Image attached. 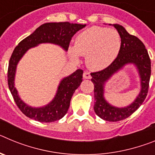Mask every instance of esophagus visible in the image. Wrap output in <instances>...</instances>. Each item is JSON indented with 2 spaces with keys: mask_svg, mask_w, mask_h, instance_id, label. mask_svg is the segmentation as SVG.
Wrapping results in <instances>:
<instances>
[{
  "mask_svg": "<svg viewBox=\"0 0 155 155\" xmlns=\"http://www.w3.org/2000/svg\"><path fill=\"white\" fill-rule=\"evenodd\" d=\"M83 78H84V79H91V74H90L89 72L85 71V72H84V74H83Z\"/></svg>",
  "mask_w": 155,
  "mask_h": 155,
  "instance_id": "obj_1",
  "label": "esophagus"
}]
</instances>
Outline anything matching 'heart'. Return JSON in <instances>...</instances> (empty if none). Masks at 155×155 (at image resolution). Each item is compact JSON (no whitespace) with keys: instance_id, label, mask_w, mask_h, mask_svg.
<instances>
[{"instance_id":"b5f03b06","label":"heart","mask_w":155,"mask_h":155,"mask_svg":"<svg viewBox=\"0 0 155 155\" xmlns=\"http://www.w3.org/2000/svg\"><path fill=\"white\" fill-rule=\"evenodd\" d=\"M122 39L118 31L102 26H92L77 35L74 46L69 47V54L78 61L79 56H86L90 69L100 71L109 67L118 57Z\"/></svg>"}]
</instances>
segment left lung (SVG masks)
Instances as JSON below:
<instances>
[{
  "label": "left lung",
  "instance_id": "obj_1",
  "mask_svg": "<svg viewBox=\"0 0 155 155\" xmlns=\"http://www.w3.org/2000/svg\"><path fill=\"white\" fill-rule=\"evenodd\" d=\"M113 26L122 39V46L118 57L104 70L91 73V81L94 86V110L100 118L109 122L125 120L142 105L148 92L151 71L150 59L143 42L137 37L130 35L122 25L114 24ZM128 63L134 64L138 68L142 89L130 105L124 108L116 107L110 105L104 98V85L114 73Z\"/></svg>",
  "mask_w": 155,
  "mask_h": 155
}]
</instances>
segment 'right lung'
<instances>
[{
  "instance_id": "1",
  "label": "right lung",
  "mask_w": 155,
  "mask_h": 155,
  "mask_svg": "<svg viewBox=\"0 0 155 155\" xmlns=\"http://www.w3.org/2000/svg\"><path fill=\"white\" fill-rule=\"evenodd\" d=\"M85 25L68 21L45 23L37 28L33 33L21 40L15 48L8 65V87L18 107L30 119L42 123H51L63 118L68 113L72 95L82 82L83 71L77 70L70 76L63 78L55 97L48 105L43 107L33 108L28 106L19 98L18 91L15 87L14 81L18 63L30 48L35 47L40 43L48 42L58 45L67 51L74 35Z\"/></svg>"
}]
</instances>
